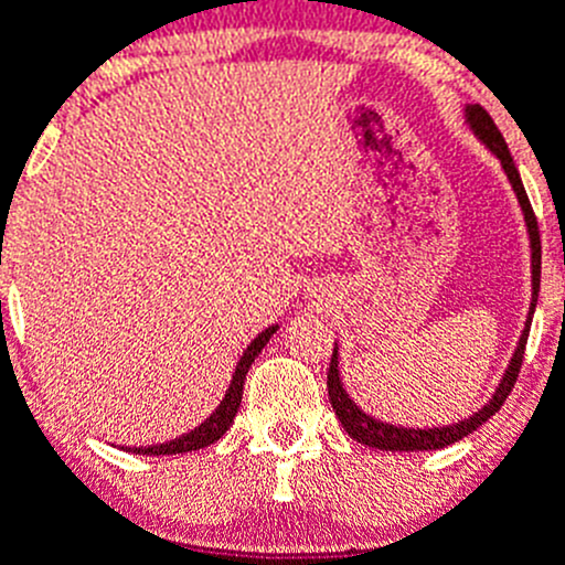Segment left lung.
<instances>
[{"label": "left lung", "instance_id": "8db88e82", "mask_svg": "<svg viewBox=\"0 0 565 565\" xmlns=\"http://www.w3.org/2000/svg\"><path fill=\"white\" fill-rule=\"evenodd\" d=\"M463 124L469 126L480 143L491 151V154L500 160L502 171H505L508 182H511L513 193H516L519 206H522L524 226H527L530 237V273H533V300H530L527 322H524V331L519 337L516 350H513L511 361L505 366V375H502L500 386L494 388L489 403L480 411H475L467 419L456 422V425H445V428H399V425H388V422L375 419V416L366 414L361 405H355V399L350 397L348 388H344L342 375H339V348L333 344L331 366H328V399H331L333 411H337L342 428L348 430L350 439L361 441L366 447H375V450H392V452H416V450H441V447H450L456 441H461L463 436H469L472 430H478L483 422H489L497 411L502 408L505 397L511 394L513 383H516L519 370H522L524 359V344H527L530 322H533L535 303H539V287H541V237H539V223H535L533 206H530L527 193H524L522 177H519L516 166H513V157L505 146V137L500 135L497 124L491 120V115L486 113L480 104H463Z\"/></svg>", "mask_w": 565, "mask_h": 565}]
</instances>
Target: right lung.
Segmentation results:
<instances>
[{
	"label": "right lung",
	"instance_id": "add662e5",
	"mask_svg": "<svg viewBox=\"0 0 565 565\" xmlns=\"http://www.w3.org/2000/svg\"><path fill=\"white\" fill-rule=\"evenodd\" d=\"M276 331H278V326L265 328V331H262L259 337L248 344V348H245V353L239 355L237 366H234V375H232V383H228V388H226V397H223L221 405H217V408L212 411L204 422H201L199 428H193L190 434H184V436H177V439L166 441V445L129 447L126 452H135V456H179V452L204 450V447L215 445V441L221 439L228 428H232L234 416H237V411H239V403H243L245 375H248L254 359L262 353V348L270 342V337Z\"/></svg>",
	"mask_w": 565,
	"mask_h": 565
}]
</instances>
